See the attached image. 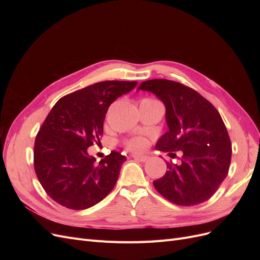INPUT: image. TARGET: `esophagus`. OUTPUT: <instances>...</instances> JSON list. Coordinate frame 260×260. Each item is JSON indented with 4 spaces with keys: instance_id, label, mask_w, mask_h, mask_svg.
Wrapping results in <instances>:
<instances>
[{
    "instance_id": "1",
    "label": "esophagus",
    "mask_w": 260,
    "mask_h": 260,
    "mask_svg": "<svg viewBox=\"0 0 260 260\" xmlns=\"http://www.w3.org/2000/svg\"><path fill=\"white\" fill-rule=\"evenodd\" d=\"M133 158L142 161V162H145V161L148 160L149 156H147V155H133Z\"/></svg>"
}]
</instances>
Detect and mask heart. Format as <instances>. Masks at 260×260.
<instances>
[{"label":"heart","instance_id":"b5f03b06","mask_svg":"<svg viewBox=\"0 0 260 260\" xmlns=\"http://www.w3.org/2000/svg\"><path fill=\"white\" fill-rule=\"evenodd\" d=\"M124 146L131 152H140L147 146V140L143 137H135L124 142Z\"/></svg>","mask_w":260,"mask_h":260}]
</instances>
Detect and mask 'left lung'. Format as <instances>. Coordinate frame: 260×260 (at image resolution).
<instances>
[{"mask_svg":"<svg viewBox=\"0 0 260 260\" xmlns=\"http://www.w3.org/2000/svg\"><path fill=\"white\" fill-rule=\"evenodd\" d=\"M166 106L169 130L157 141L161 152H181V162L167 161V171L154 180L156 191L180 206H193L214 195L228 176L232 145L216 107L192 88L167 79L141 83Z\"/></svg>","mask_w":260,"mask_h":260,"instance_id":"obj_1","label":"left lung"}]
</instances>
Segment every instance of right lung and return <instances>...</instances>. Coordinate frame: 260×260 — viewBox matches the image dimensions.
<instances>
[{
	"instance_id": "add662e5",
	"label": "right lung",
	"mask_w": 260,
	"mask_h": 260,
	"mask_svg": "<svg viewBox=\"0 0 260 260\" xmlns=\"http://www.w3.org/2000/svg\"><path fill=\"white\" fill-rule=\"evenodd\" d=\"M137 81H102L57 101L36 137V175L52 200L69 209L92 207L111 192L127 159L112 152L95 164L88 155L101 143L108 107Z\"/></svg>"
}]
</instances>
